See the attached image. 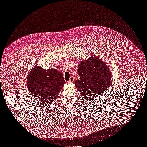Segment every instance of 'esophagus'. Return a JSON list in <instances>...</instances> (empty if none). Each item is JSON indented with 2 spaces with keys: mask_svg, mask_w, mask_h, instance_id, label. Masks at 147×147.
<instances>
[{
  "mask_svg": "<svg viewBox=\"0 0 147 147\" xmlns=\"http://www.w3.org/2000/svg\"><path fill=\"white\" fill-rule=\"evenodd\" d=\"M74 81H75V78H74V77H70V80H69V83H74Z\"/></svg>",
  "mask_w": 147,
  "mask_h": 147,
  "instance_id": "esophagus-1",
  "label": "esophagus"
}]
</instances>
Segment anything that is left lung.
I'll return each mask as SVG.
<instances>
[{"label": "left lung", "mask_w": 147, "mask_h": 147, "mask_svg": "<svg viewBox=\"0 0 147 147\" xmlns=\"http://www.w3.org/2000/svg\"><path fill=\"white\" fill-rule=\"evenodd\" d=\"M80 79L75 82L77 90L84 99H99L111 85L112 74L105 62L96 56L82 60L78 65Z\"/></svg>", "instance_id": "8db88e82"}]
</instances>
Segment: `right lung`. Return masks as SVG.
Returning a JSON list of instances; mask_svg holds the SVG:
<instances>
[{
	"instance_id": "right-lung-1",
	"label": "right lung",
	"mask_w": 147,
	"mask_h": 147,
	"mask_svg": "<svg viewBox=\"0 0 147 147\" xmlns=\"http://www.w3.org/2000/svg\"><path fill=\"white\" fill-rule=\"evenodd\" d=\"M26 83L30 95L43 103L50 104L58 96L65 81L57 70H44L36 65L30 70Z\"/></svg>"
}]
</instances>
